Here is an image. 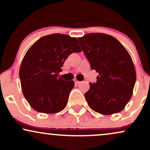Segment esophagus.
Masks as SVG:
<instances>
[{
	"instance_id": "esophagus-1",
	"label": "esophagus",
	"mask_w": 150,
	"mask_h": 150,
	"mask_svg": "<svg viewBox=\"0 0 150 150\" xmlns=\"http://www.w3.org/2000/svg\"><path fill=\"white\" fill-rule=\"evenodd\" d=\"M74 82H75V84H79V83H80V81L77 80V79H74Z\"/></svg>"
}]
</instances>
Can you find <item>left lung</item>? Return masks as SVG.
<instances>
[{
    "label": "left lung",
    "mask_w": 150,
    "mask_h": 150,
    "mask_svg": "<svg viewBox=\"0 0 150 150\" xmlns=\"http://www.w3.org/2000/svg\"><path fill=\"white\" fill-rule=\"evenodd\" d=\"M90 63L99 73L95 83L85 94L89 106L101 114L120 112L132 97L136 73L132 58L120 42L112 36L90 33L78 39Z\"/></svg>",
    "instance_id": "left-lung-1"
}]
</instances>
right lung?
<instances>
[{"label": "right lung", "mask_w": 150, "mask_h": 150, "mask_svg": "<svg viewBox=\"0 0 150 150\" xmlns=\"http://www.w3.org/2000/svg\"><path fill=\"white\" fill-rule=\"evenodd\" d=\"M81 51L76 38L61 34L43 37L31 46L20 65V79L32 108L44 113L65 108L75 83L61 79L58 73L71 53Z\"/></svg>", "instance_id": "1"}]
</instances>
